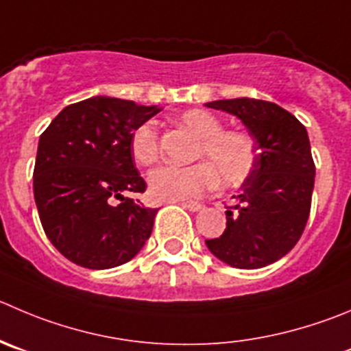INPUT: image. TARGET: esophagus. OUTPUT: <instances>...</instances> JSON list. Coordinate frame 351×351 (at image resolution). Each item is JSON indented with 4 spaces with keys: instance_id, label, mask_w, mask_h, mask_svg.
Listing matches in <instances>:
<instances>
[{
    "instance_id": "esophagus-1",
    "label": "esophagus",
    "mask_w": 351,
    "mask_h": 351,
    "mask_svg": "<svg viewBox=\"0 0 351 351\" xmlns=\"http://www.w3.org/2000/svg\"><path fill=\"white\" fill-rule=\"evenodd\" d=\"M179 205L184 206V208L189 210V212H199V210L203 208L202 203H196V202H181Z\"/></svg>"
}]
</instances>
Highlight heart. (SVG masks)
Instances as JSON below:
<instances>
[{"instance_id":"b5f03b06","label":"heart","mask_w":351,"mask_h":351,"mask_svg":"<svg viewBox=\"0 0 351 351\" xmlns=\"http://www.w3.org/2000/svg\"><path fill=\"white\" fill-rule=\"evenodd\" d=\"M176 122L198 136L191 165H162L148 176L149 193L162 202H179L205 195L219 184L236 188L248 181L256 165V145L241 129H222V120L203 108L179 113ZM132 158L153 165L160 156V136L153 123L139 125L131 138Z\"/></svg>"}]
</instances>
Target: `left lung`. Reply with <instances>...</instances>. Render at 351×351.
<instances>
[{"mask_svg":"<svg viewBox=\"0 0 351 351\" xmlns=\"http://www.w3.org/2000/svg\"><path fill=\"white\" fill-rule=\"evenodd\" d=\"M206 106L238 117L256 145L255 170L243 182L241 195L232 196L226 231L206 239V246L236 269L278 262L302 238L310 215L315 163L305 125L263 99H219Z\"/></svg>","mask_w":351,"mask_h":351,"instance_id":"1","label":"left lung"}]
</instances>
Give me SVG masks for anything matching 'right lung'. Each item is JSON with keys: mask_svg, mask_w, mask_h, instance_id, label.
<instances>
[{"mask_svg": "<svg viewBox=\"0 0 351 351\" xmlns=\"http://www.w3.org/2000/svg\"><path fill=\"white\" fill-rule=\"evenodd\" d=\"M158 112L95 96L65 106L39 138L36 206L48 239L70 262L112 269L145 246L158 210L128 196L146 191L131 138Z\"/></svg>", "mask_w": 351, "mask_h": 351, "instance_id": "obj_1", "label": "right lung"}]
</instances>
